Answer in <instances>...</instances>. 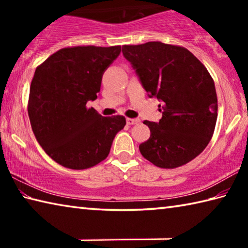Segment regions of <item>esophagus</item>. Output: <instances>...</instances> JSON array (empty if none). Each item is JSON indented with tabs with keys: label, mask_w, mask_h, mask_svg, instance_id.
<instances>
[{
	"label": "esophagus",
	"mask_w": 248,
	"mask_h": 248,
	"mask_svg": "<svg viewBox=\"0 0 248 248\" xmlns=\"http://www.w3.org/2000/svg\"><path fill=\"white\" fill-rule=\"evenodd\" d=\"M140 123V120L139 119H137V118H127V124H129V125H133V124H139Z\"/></svg>",
	"instance_id": "esophagus-1"
}]
</instances>
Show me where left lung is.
Wrapping results in <instances>:
<instances>
[{"mask_svg": "<svg viewBox=\"0 0 248 248\" xmlns=\"http://www.w3.org/2000/svg\"><path fill=\"white\" fill-rule=\"evenodd\" d=\"M123 53L149 97L162 103L158 123H143L151 136L139 145L141 154L161 169L187 164L215 131L217 98L211 75L194 54L177 46L150 41L123 46Z\"/></svg>", "mask_w": 248, "mask_h": 248, "instance_id": "8db88e82", "label": "left lung"}]
</instances>
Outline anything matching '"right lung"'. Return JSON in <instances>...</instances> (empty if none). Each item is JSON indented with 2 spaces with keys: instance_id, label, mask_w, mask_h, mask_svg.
Instances as JSON below:
<instances>
[{
  "instance_id": "1",
  "label": "right lung",
  "mask_w": 248,
  "mask_h": 248,
  "mask_svg": "<svg viewBox=\"0 0 248 248\" xmlns=\"http://www.w3.org/2000/svg\"><path fill=\"white\" fill-rule=\"evenodd\" d=\"M114 47L60 49L35 71L28 116L37 141L53 161L71 170H85L108 156L123 116L103 117L90 100L97 98L103 74L120 54Z\"/></svg>"
}]
</instances>
